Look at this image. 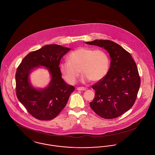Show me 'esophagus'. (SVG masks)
Returning a JSON list of instances; mask_svg holds the SVG:
<instances>
[{"label":"esophagus","instance_id":"esophagus-1","mask_svg":"<svg viewBox=\"0 0 155 155\" xmlns=\"http://www.w3.org/2000/svg\"><path fill=\"white\" fill-rule=\"evenodd\" d=\"M77 90H79V91H85L87 90V88L85 87H78L77 88Z\"/></svg>","mask_w":155,"mask_h":155}]
</instances>
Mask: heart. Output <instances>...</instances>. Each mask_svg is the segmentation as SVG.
I'll return each instance as SVG.
<instances>
[{"label": "heart", "mask_w": 155, "mask_h": 155, "mask_svg": "<svg viewBox=\"0 0 155 155\" xmlns=\"http://www.w3.org/2000/svg\"><path fill=\"white\" fill-rule=\"evenodd\" d=\"M109 67V57L104 51L82 47L69 54L68 62L60 64L59 71L68 84H74L79 76V70L83 74V82H97L106 76Z\"/></svg>", "instance_id": "b5f03b06"}]
</instances>
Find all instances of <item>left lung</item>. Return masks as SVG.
Segmentation results:
<instances>
[{
    "label": "left lung",
    "instance_id": "1",
    "mask_svg": "<svg viewBox=\"0 0 155 155\" xmlns=\"http://www.w3.org/2000/svg\"><path fill=\"white\" fill-rule=\"evenodd\" d=\"M86 43L103 48L111 60L107 74L92 85L95 97L90 107L103 118H117L132 107L137 97L141 80L136 63L129 52L114 41L96 40Z\"/></svg>",
    "mask_w": 155,
    "mask_h": 155
}]
</instances>
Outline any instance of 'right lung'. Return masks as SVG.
<instances>
[{"instance_id": "obj_1", "label": "right lung", "mask_w": 155, "mask_h": 155, "mask_svg": "<svg viewBox=\"0 0 155 155\" xmlns=\"http://www.w3.org/2000/svg\"><path fill=\"white\" fill-rule=\"evenodd\" d=\"M70 50L58 45H46L28 54L17 69V97L28 112L38 120H50L55 118L74 90L73 86L62 79L59 67L61 59ZM40 65L48 69L52 79L46 88L35 89L30 83L28 76L33 69Z\"/></svg>"}]
</instances>
